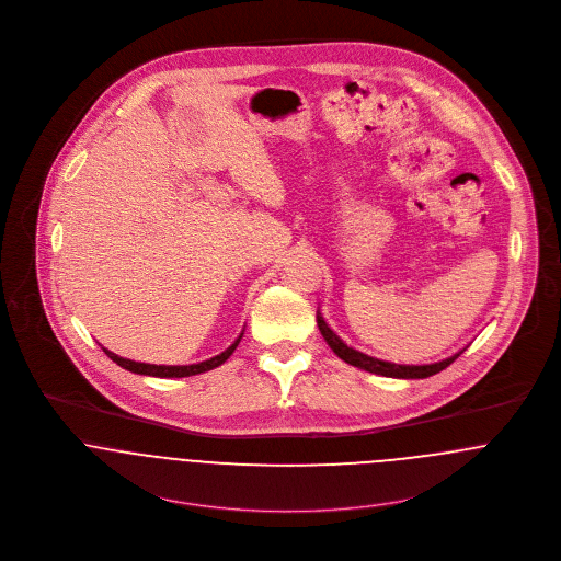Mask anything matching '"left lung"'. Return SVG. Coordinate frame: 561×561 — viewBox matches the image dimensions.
<instances>
[{
  "label": "left lung",
  "instance_id": "obj_1",
  "mask_svg": "<svg viewBox=\"0 0 561 561\" xmlns=\"http://www.w3.org/2000/svg\"><path fill=\"white\" fill-rule=\"evenodd\" d=\"M318 325H320L321 336L323 341L330 345V350L341 358L345 360L347 365H354L358 369H365L369 374H376V376H385V378H401V380H419V378H430L438 371H443L445 367H449L469 345H465L462 350H458L456 354L443 358V360H436V363H427V365H398V363H389V360H380V358H374V356H367L354 347H350L345 341H341L334 330L325 323V320L321 318L320 311H318Z\"/></svg>",
  "mask_w": 561,
  "mask_h": 561
}]
</instances>
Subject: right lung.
<instances>
[{
	"label": "right lung",
	"mask_w": 561,
	"mask_h": 561,
	"mask_svg": "<svg viewBox=\"0 0 561 561\" xmlns=\"http://www.w3.org/2000/svg\"><path fill=\"white\" fill-rule=\"evenodd\" d=\"M241 336H243V330L240 332V336L225 350L220 352L218 356L214 358H207L203 363H194V365H151V363H136V360H129V358H123L110 350L103 347V352L116 363L121 365L123 369L131 371V374H140V376H153V378H187V376H196V374H205L209 369H216L220 367L233 352L236 347L240 345Z\"/></svg>",
	"instance_id": "1"
}]
</instances>
